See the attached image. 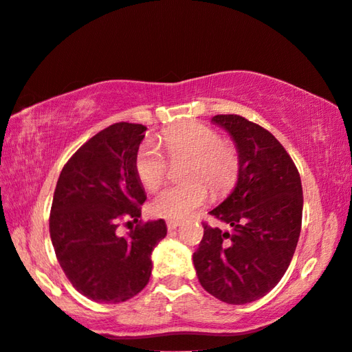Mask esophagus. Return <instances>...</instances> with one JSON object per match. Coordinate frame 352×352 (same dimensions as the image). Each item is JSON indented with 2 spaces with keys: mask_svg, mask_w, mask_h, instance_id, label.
Here are the masks:
<instances>
[{
  "mask_svg": "<svg viewBox=\"0 0 352 352\" xmlns=\"http://www.w3.org/2000/svg\"><path fill=\"white\" fill-rule=\"evenodd\" d=\"M181 221H176V220H168L166 221V228H168V230H175L181 226Z\"/></svg>",
  "mask_w": 352,
  "mask_h": 352,
  "instance_id": "34e87169",
  "label": "esophagus"
}]
</instances>
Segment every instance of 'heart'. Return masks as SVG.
Wrapping results in <instances>:
<instances>
[{
    "instance_id": "obj_1",
    "label": "heart",
    "mask_w": 352,
    "mask_h": 352,
    "mask_svg": "<svg viewBox=\"0 0 352 352\" xmlns=\"http://www.w3.org/2000/svg\"><path fill=\"white\" fill-rule=\"evenodd\" d=\"M164 143L170 157L192 155L188 165V181L181 186H168L159 190L151 201L154 215L168 220H186L210 198V187L215 193H224L234 186L239 175L237 149L220 134L203 123H187L162 132ZM134 168L138 181L148 190H154L164 181L166 159L153 142H145L137 149Z\"/></svg>"
}]
</instances>
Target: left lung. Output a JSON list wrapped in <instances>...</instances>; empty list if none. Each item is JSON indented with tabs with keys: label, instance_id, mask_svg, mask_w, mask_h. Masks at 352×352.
<instances>
[{
	"label": "left lung",
	"instance_id": "left-lung-1",
	"mask_svg": "<svg viewBox=\"0 0 352 352\" xmlns=\"http://www.w3.org/2000/svg\"><path fill=\"white\" fill-rule=\"evenodd\" d=\"M239 154L237 182L210 215L230 230L204 226L193 254L206 292L248 304L272 292L295 254L302 221L301 177L276 137L240 115H215Z\"/></svg>",
	"mask_w": 352,
	"mask_h": 352
}]
</instances>
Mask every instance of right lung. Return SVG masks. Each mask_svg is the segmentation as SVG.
Segmentation results:
<instances>
[{
    "instance_id": "add662e5",
    "label": "right lung",
    "mask_w": 352,
    "mask_h": 352,
    "mask_svg": "<svg viewBox=\"0 0 352 352\" xmlns=\"http://www.w3.org/2000/svg\"><path fill=\"white\" fill-rule=\"evenodd\" d=\"M145 131L109 126L72 155L57 179L51 241L68 280L91 301L123 302L145 289L153 250L166 235L164 220L139 223L126 238L116 234L122 221L138 222L146 199L134 168Z\"/></svg>"
}]
</instances>
